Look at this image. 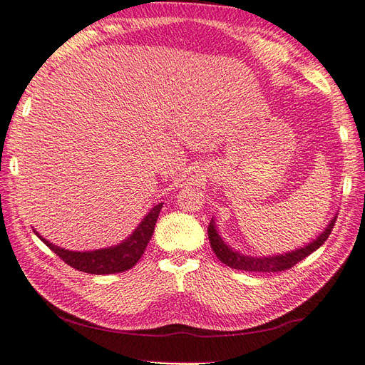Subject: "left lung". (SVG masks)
Masks as SVG:
<instances>
[{
    "instance_id": "left-lung-1",
    "label": "left lung",
    "mask_w": 365,
    "mask_h": 365,
    "mask_svg": "<svg viewBox=\"0 0 365 365\" xmlns=\"http://www.w3.org/2000/svg\"><path fill=\"white\" fill-rule=\"evenodd\" d=\"M336 220L337 216H334V218L329 221L328 226L324 227V230L319 237L314 238L312 242H309L307 245L298 247V250H293L284 254L263 255V257L262 255L257 257V255L242 254L240 251L234 250V247H230L220 235L215 218H212L210 226H208V240H210L212 250L215 251L216 257H218L224 265L242 271H254V273H274V271H284L292 268L302 259H306L309 254L319 250V247L328 240L331 230L336 224Z\"/></svg>"
}]
</instances>
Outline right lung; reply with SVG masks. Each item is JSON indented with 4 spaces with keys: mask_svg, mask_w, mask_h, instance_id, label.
<instances>
[{
    "mask_svg": "<svg viewBox=\"0 0 365 365\" xmlns=\"http://www.w3.org/2000/svg\"><path fill=\"white\" fill-rule=\"evenodd\" d=\"M163 202L150 208L141 222L138 224L135 230L123 240V242L110 246L102 247V250L94 251H68L66 247H61L50 243L48 240L43 238L38 232L34 229V234L42 240V242L50 247V250L59 255L67 265L72 268L83 271V273L89 274H113V273H122L133 268L138 260L143 257L145 251V246L153 235L155 224H157L160 210Z\"/></svg>",
    "mask_w": 365,
    "mask_h": 365,
    "instance_id": "right-lung-1",
    "label": "right lung"
}]
</instances>
